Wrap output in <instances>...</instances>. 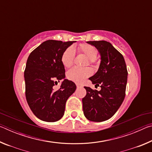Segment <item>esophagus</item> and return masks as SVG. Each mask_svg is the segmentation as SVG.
<instances>
[{"label": "esophagus", "mask_w": 152, "mask_h": 152, "mask_svg": "<svg viewBox=\"0 0 152 152\" xmlns=\"http://www.w3.org/2000/svg\"><path fill=\"white\" fill-rule=\"evenodd\" d=\"M76 86H77V88H80V87H81V86L79 85V84H76Z\"/></svg>", "instance_id": "esophagus-1"}]
</instances>
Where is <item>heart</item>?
I'll use <instances>...</instances> for the list:
<instances>
[{
    "label": "heart",
    "instance_id": "b5f03b06",
    "mask_svg": "<svg viewBox=\"0 0 152 152\" xmlns=\"http://www.w3.org/2000/svg\"><path fill=\"white\" fill-rule=\"evenodd\" d=\"M78 49L82 53L88 58L89 64H94L96 63V57L98 53L96 48L91 45L84 43L80 45ZM74 57H75V49L72 46H70L67 48L61 55V63L66 68H70L74 63ZM92 73V71L90 68H78L75 67L68 72L67 74V77L71 81L81 84L86 78L91 76Z\"/></svg>",
    "mask_w": 152,
    "mask_h": 152
}]
</instances>
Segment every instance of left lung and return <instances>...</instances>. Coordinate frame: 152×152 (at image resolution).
I'll return each instance as SVG.
<instances>
[{"label":"left lung","mask_w":152,"mask_h":152,"mask_svg":"<svg viewBox=\"0 0 152 152\" xmlns=\"http://www.w3.org/2000/svg\"><path fill=\"white\" fill-rule=\"evenodd\" d=\"M87 43L94 46L101 56L99 70L89 80L101 90L94 91L84 86L86 95L82 99V107L87 119L102 122L115 115L125 99L127 66L123 55L110 43L106 41Z\"/></svg>","instance_id":"8db88e82"}]
</instances>
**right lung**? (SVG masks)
I'll return each mask as SVG.
<instances>
[{
	"label": "right lung",
	"mask_w": 152,
	"mask_h": 152,
	"mask_svg": "<svg viewBox=\"0 0 152 152\" xmlns=\"http://www.w3.org/2000/svg\"><path fill=\"white\" fill-rule=\"evenodd\" d=\"M73 42L47 40L35 48L28 57L24 72L27 103L38 119L55 122L64 116L66 102L75 92L76 84L65 79L61 55ZM63 79L61 88L53 86Z\"/></svg>",
	"instance_id": "right-lung-1"
}]
</instances>
